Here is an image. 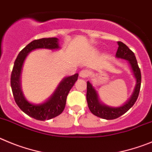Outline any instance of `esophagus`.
Instances as JSON below:
<instances>
[{
	"label": "esophagus",
	"instance_id": "obj_1",
	"mask_svg": "<svg viewBox=\"0 0 152 152\" xmlns=\"http://www.w3.org/2000/svg\"><path fill=\"white\" fill-rule=\"evenodd\" d=\"M88 75H89V72L86 69H83V70L79 73V76L82 78H86L88 77Z\"/></svg>",
	"mask_w": 152,
	"mask_h": 152
}]
</instances>
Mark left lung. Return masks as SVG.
Instances as JSON below:
<instances>
[{"instance_id": "obj_1", "label": "left lung", "mask_w": 152, "mask_h": 152, "mask_svg": "<svg viewBox=\"0 0 152 152\" xmlns=\"http://www.w3.org/2000/svg\"><path fill=\"white\" fill-rule=\"evenodd\" d=\"M117 44L119 47L116 53V57L128 61L134 76L136 79V85L129 101L126 102L123 106L113 107L104 104L100 102L96 90L94 88L92 85L89 82H87L86 99H87L88 108L94 115L105 120H113L118 118L119 117L128 111L133 106L134 104L136 103L140 91L142 78H141V71L138 66L136 56L125 44L121 42H118Z\"/></svg>"}]
</instances>
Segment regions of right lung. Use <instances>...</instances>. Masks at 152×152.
Listing matches in <instances>:
<instances>
[{
  "instance_id": "1",
  "label": "right lung",
  "mask_w": 152,
  "mask_h": 152,
  "mask_svg": "<svg viewBox=\"0 0 152 152\" xmlns=\"http://www.w3.org/2000/svg\"><path fill=\"white\" fill-rule=\"evenodd\" d=\"M60 48L58 39L57 38H44L34 40L27 45L19 53L14 62L10 78L12 91L16 104L25 113L38 120H50L60 115L65 108L66 97L69 91L78 79L79 74L65 77L58 85L55 91L48 101L39 104H34L28 102L23 95L20 85V75L23 62L26 56L35 49Z\"/></svg>"
}]
</instances>
